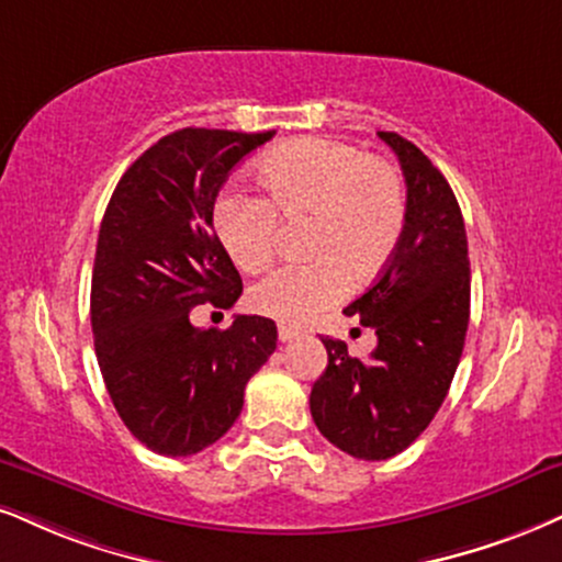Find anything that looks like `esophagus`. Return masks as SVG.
I'll return each mask as SVG.
<instances>
[{
  "label": "esophagus",
  "instance_id": "esophagus-1",
  "mask_svg": "<svg viewBox=\"0 0 562 562\" xmlns=\"http://www.w3.org/2000/svg\"><path fill=\"white\" fill-rule=\"evenodd\" d=\"M302 336V330L300 328H294V325H279V341H294V338H300Z\"/></svg>",
  "mask_w": 562,
  "mask_h": 562
}]
</instances>
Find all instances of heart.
Here are the masks:
<instances>
[{
  "label": "heart",
  "mask_w": 562,
  "mask_h": 562,
  "mask_svg": "<svg viewBox=\"0 0 562 562\" xmlns=\"http://www.w3.org/2000/svg\"><path fill=\"white\" fill-rule=\"evenodd\" d=\"M258 179L266 198L226 190L213 207V224L226 252L241 270L270 260L283 218H313L307 255L313 262L279 266L249 289L260 315L304 323L334 307L349 292L351 277L370 281L393 260L404 239L408 203L404 179L391 164L355 145L302 137L260 158Z\"/></svg>",
  "instance_id": "heart-1"
}]
</instances>
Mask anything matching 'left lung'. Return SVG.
<instances>
[{
	"label": "left lung",
	"mask_w": 562,
	"mask_h": 562,
	"mask_svg": "<svg viewBox=\"0 0 562 562\" xmlns=\"http://www.w3.org/2000/svg\"><path fill=\"white\" fill-rule=\"evenodd\" d=\"M406 179L404 239L367 292L344 310L375 330L370 359L323 338L328 367L310 393L323 438L362 461H383L425 432L459 367L469 328V245L459 200L414 143L378 133Z\"/></svg>",
	"instance_id": "obj_1"
}]
</instances>
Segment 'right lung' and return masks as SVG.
Masks as SVG:
<instances>
[{
    "label": "right lung",
    "instance_id": "obj_1",
    "mask_svg": "<svg viewBox=\"0 0 562 562\" xmlns=\"http://www.w3.org/2000/svg\"><path fill=\"white\" fill-rule=\"evenodd\" d=\"M276 133L184 127L124 171L95 245L90 325L112 404L161 456H192L228 432L247 380L276 351V323L237 315L195 328L192 307L228 310L239 270L213 232L218 190Z\"/></svg>",
    "mask_w": 562,
    "mask_h": 562
}]
</instances>
